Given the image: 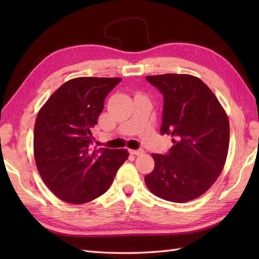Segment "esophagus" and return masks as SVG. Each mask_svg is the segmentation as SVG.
Masks as SVG:
<instances>
[{
  "label": "esophagus",
  "mask_w": 259,
  "mask_h": 259,
  "mask_svg": "<svg viewBox=\"0 0 259 259\" xmlns=\"http://www.w3.org/2000/svg\"><path fill=\"white\" fill-rule=\"evenodd\" d=\"M130 152L133 153V155H136V156H140L144 153V150L142 149H137V150H130Z\"/></svg>",
  "instance_id": "1"
}]
</instances>
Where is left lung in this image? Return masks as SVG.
Segmentation results:
<instances>
[{
  "label": "left lung",
  "mask_w": 259,
  "mask_h": 259,
  "mask_svg": "<svg viewBox=\"0 0 259 259\" xmlns=\"http://www.w3.org/2000/svg\"><path fill=\"white\" fill-rule=\"evenodd\" d=\"M162 93L161 135H171L167 155L152 153L155 169L145 177L153 195L172 202L196 199L223 171L229 147V121L203 82L190 74L148 75Z\"/></svg>",
  "instance_id": "8db88e82"
}]
</instances>
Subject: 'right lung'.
<instances>
[{"mask_svg": "<svg viewBox=\"0 0 259 259\" xmlns=\"http://www.w3.org/2000/svg\"><path fill=\"white\" fill-rule=\"evenodd\" d=\"M120 78L81 76L63 83L37 113L34 159L37 171L60 199L80 205L100 197L126 159L125 149H97L92 128L108 93Z\"/></svg>", "mask_w": 259, "mask_h": 259, "instance_id": "add662e5", "label": "right lung"}]
</instances>
